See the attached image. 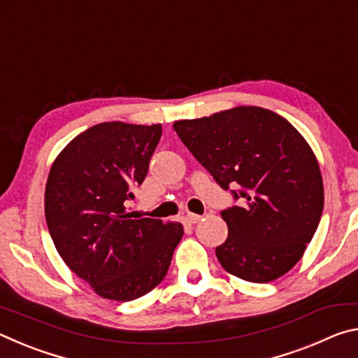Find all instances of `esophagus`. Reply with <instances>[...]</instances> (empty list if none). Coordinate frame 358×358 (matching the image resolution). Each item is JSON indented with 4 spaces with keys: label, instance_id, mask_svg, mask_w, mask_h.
I'll use <instances>...</instances> for the list:
<instances>
[{
    "label": "esophagus",
    "instance_id": "34e87169",
    "mask_svg": "<svg viewBox=\"0 0 358 358\" xmlns=\"http://www.w3.org/2000/svg\"><path fill=\"white\" fill-rule=\"evenodd\" d=\"M201 220H202V216H199V215H194V213H187L186 215V221L189 222V224H197Z\"/></svg>",
    "mask_w": 358,
    "mask_h": 358
}]
</instances>
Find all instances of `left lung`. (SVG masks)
<instances>
[{
  "instance_id": "8db88e82",
  "label": "left lung",
  "mask_w": 358,
  "mask_h": 358,
  "mask_svg": "<svg viewBox=\"0 0 358 358\" xmlns=\"http://www.w3.org/2000/svg\"><path fill=\"white\" fill-rule=\"evenodd\" d=\"M181 142L240 205L221 211L229 235L216 257L230 275L270 282L301 259L324 210L316 156L286 118L240 106L175 121Z\"/></svg>"
}]
</instances>
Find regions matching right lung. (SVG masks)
I'll list each match as a JSON object with an SVG mask.
<instances>
[{
    "mask_svg": "<svg viewBox=\"0 0 358 358\" xmlns=\"http://www.w3.org/2000/svg\"><path fill=\"white\" fill-rule=\"evenodd\" d=\"M161 124L99 123L66 145L45 185V221L66 265L102 299L131 301L167 275L183 224L126 205L148 173Z\"/></svg>",
    "mask_w": 358,
    "mask_h": 358,
    "instance_id": "add662e5",
    "label": "right lung"
}]
</instances>
